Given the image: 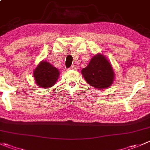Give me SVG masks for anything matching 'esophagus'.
<instances>
[{"mask_svg":"<svg viewBox=\"0 0 150 150\" xmlns=\"http://www.w3.org/2000/svg\"><path fill=\"white\" fill-rule=\"evenodd\" d=\"M77 69H78V68H77V67L75 66V65H72V66H71L70 68H69V69H72V70H76Z\"/></svg>","mask_w":150,"mask_h":150,"instance_id":"34e87169","label":"esophagus"}]
</instances>
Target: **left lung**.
<instances>
[{
    "instance_id": "left-lung-1",
    "label": "left lung",
    "mask_w": 150,
    "mask_h": 150,
    "mask_svg": "<svg viewBox=\"0 0 150 150\" xmlns=\"http://www.w3.org/2000/svg\"><path fill=\"white\" fill-rule=\"evenodd\" d=\"M81 74L90 86L98 89L108 88L115 78L111 64L101 53L91 58L88 66L81 70Z\"/></svg>"
}]
</instances>
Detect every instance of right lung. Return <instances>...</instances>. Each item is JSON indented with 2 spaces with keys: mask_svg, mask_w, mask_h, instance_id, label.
Instances as JSON below:
<instances>
[{
  "mask_svg": "<svg viewBox=\"0 0 150 150\" xmlns=\"http://www.w3.org/2000/svg\"><path fill=\"white\" fill-rule=\"evenodd\" d=\"M59 69L47 61H42L33 71L36 85L41 88H49L55 85L59 78Z\"/></svg>",
  "mask_w": 150,
  "mask_h": 150,
  "instance_id": "obj_1",
  "label": "right lung"
}]
</instances>
